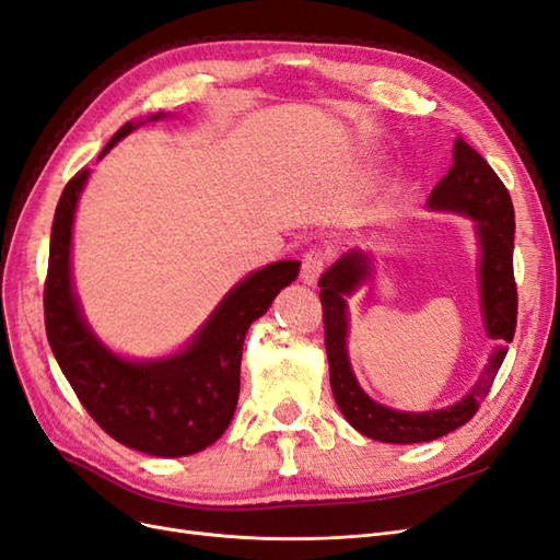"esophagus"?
I'll use <instances>...</instances> for the list:
<instances>
[{
  "instance_id": "1",
  "label": "esophagus",
  "mask_w": 560,
  "mask_h": 560,
  "mask_svg": "<svg viewBox=\"0 0 560 560\" xmlns=\"http://www.w3.org/2000/svg\"><path fill=\"white\" fill-rule=\"evenodd\" d=\"M327 261H329V257H327V252L322 249V247H311L306 254H303V259H301V278H303V282L315 284L322 270H325Z\"/></svg>"
}]
</instances>
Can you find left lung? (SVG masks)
<instances>
[{
  "instance_id": "obj_1",
  "label": "left lung",
  "mask_w": 560,
  "mask_h": 560,
  "mask_svg": "<svg viewBox=\"0 0 560 560\" xmlns=\"http://www.w3.org/2000/svg\"><path fill=\"white\" fill-rule=\"evenodd\" d=\"M430 208L453 210L477 222L481 241V306L488 336L512 343L516 331L518 294L514 280V206L502 179L477 149H471L460 135L453 144V167L430 194ZM369 273V261L362 252H348L319 276L322 322H325V348L329 358V381L338 409L350 425L369 439L385 444L432 442L457 428H463L481 401L504 362V348H498L479 383L455 406L428 413H401L376 404L352 376L346 350L348 317L346 294L354 292Z\"/></svg>"
}]
</instances>
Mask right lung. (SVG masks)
<instances>
[{
	"instance_id": "1",
	"label": "right lung",
	"mask_w": 560,
	"mask_h": 560,
	"mask_svg": "<svg viewBox=\"0 0 560 560\" xmlns=\"http://www.w3.org/2000/svg\"><path fill=\"white\" fill-rule=\"evenodd\" d=\"M161 114L151 116V121ZM126 124L103 149L132 130ZM83 167L58 200L50 229L44 322L50 350L83 409L118 444L159 457L198 453L224 434L241 393V360L249 325L282 287L299 276V261L270 264L245 278L214 311L194 343L175 358L128 362L112 354L83 322L70 282L72 219L86 184Z\"/></svg>"
}]
</instances>
